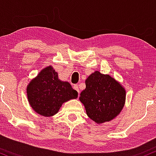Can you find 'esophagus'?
<instances>
[{
	"label": "esophagus",
	"instance_id": "esophagus-1",
	"mask_svg": "<svg viewBox=\"0 0 156 156\" xmlns=\"http://www.w3.org/2000/svg\"><path fill=\"white\" fill-rule=\"evenodd\" d=\"M73 89H74V90H76L78 93H80V89H79V86L77 85H73Z\"/></svg>",
	"mask_w": 156,
	"mask_h": 156
}]
</instances>
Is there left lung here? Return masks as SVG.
I'll return each instance as SVG.
<instances>
[{
  "instance_id": "8db88e82",
  "label": "left lung",
  "mask_w": 156,
  "mask_h": 156,
  "mask_svg": "<svg viewBox=\"0 0 156 156\" xmlns=\"http://www.w3.org/2000/svg\"><path fill=\"white\" fill-rule=\"evenodd\" d=\"M85 85L80 101L90 119L100 125L119 114L126 99V90L122 84L110 75L96 71L86 79Z\"/></svg>"
}]
</instances>
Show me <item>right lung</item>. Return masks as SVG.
Returning a JSON list of instances; mask_svg holds the SVG:
<instances>
[{
  "label": "right lung",
  "instance_id": "right-lung-1",
  "mask_svg": "<svg viewBox=\"0 0 156 156\" xmlns=\"http://www.w3.org/2000/svg\"><path fill=\"white\" fill-rule=\"evenodd\" d=\"M28 101L37 114L50 117L58 113L63 103L76 99L78 93L71 84L60 80L51 66L40 71L26 87Z\"/></svg>",
  "mask_w": 156,
  "mask_h": 156
}]
</instances>
